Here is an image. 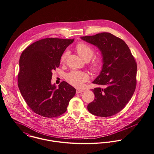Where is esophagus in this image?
Returning <instances> with one entry per match:
<instances>
[{
  "label": "esophagus",
  "mask_w": 154,
  "mask_h": 154,
  "mask_svg": "<svg viewBox=\"0 0 154 154\" xmlns=\"http://www.w3.org/2000/svg\"><path fill=\"white\" fill-rule=\"evenodd\" d=\"M84 90H82V89H76V94H79V93H82V92H84Z\"/></svg>",
  "instance_id": "34e87169"
}]
</instances>
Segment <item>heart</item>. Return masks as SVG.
Returning a JSON list of instances; mask_svg holds the SVG:
<instances>
[{"label":"heart","instance_id":"b5f03b06","mask_svg":"<svg viewBox=\"0 0 154 154\" xmlns=\"http://www.w3.org/2000/svg\"><path fill=\"white\" fill-rule=\"evenodd\" d=\"M76 49L79 55L85 60H89L94 54L93 48L85 42L79 43L76 45ZM68 54L69 52L66 51L62 55L60 58L61 62L65 61ZM103 60L102 57H97L91 62L90 68L93 72L98 73L101 70ZM65 78L67 82L72 86L76 88H81L84 86V84L89 79V76L85 72L73 70L66 75Z\"/></svg>","mask_w":154,"mask_h":154}]
</instances>
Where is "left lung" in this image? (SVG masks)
Wrapping results in <instances>:
<instances>
[{"label":"left lung","mask_w":154,"mask_h":154,"mask_svg":"<svg viewBox=\"0 0 154 154\" xmlns=\"http://www.w3.org/2000/svg\"><path fill=\"white\" fill-rule=\"evenodd\" d=\"M81 38L101 52L102 68L93 84L105 86L92 89L95 99L88 105L92 114L108 117L120 112L132 98L137 85V65L122 39L103 32Z\"/></svg>","instance_id":"1"}]
</instances>
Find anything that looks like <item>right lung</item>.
<instances>
[{"label": "right lung", "mask_w": 154, "mask_h": 154, "mask_svg": "<svg viewBox=\"0 0 154 154\" xmlns=\"http://www.w3.org/2000/svg\"><path fill=\"white\" fill-rule=\"evenodd\" d=\"M74 39L46 38L34 42L19 59L18 87L29 107L36 114L55 118L66 111L76 89L65 81L56 89L51 84L52 70L60 65L66 48Z\"/></svg>", "instance_id": "1"}]
</instances>
